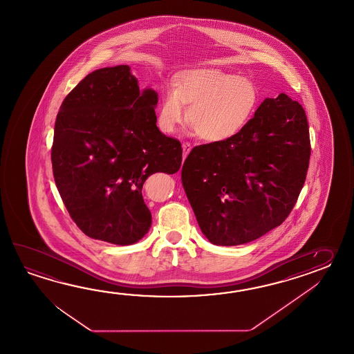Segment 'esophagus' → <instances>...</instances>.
Returning <instances> with one entry per match:
<instances>
[{"label": "esophagus", "mask_w": 354, "mask_h": 354, "mask_svg": "<svg viewBox=\"0 0 354 354\" xmlns=\"http://www.w3.org/2000/svg\"><path fill=\"white\" fill-rule=\"evenodd\" d=\"M182 151H183V159H185L187 157V154L189 153V151H191V144L187 143V142L182 144Z\"/></svg>", "instance_id": "obj_1"}]
</instances>
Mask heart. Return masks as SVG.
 Returning a JSON list of instances; mask_svg holds the SVG:
<instances>
[{
	"label": "heart",
	"instance_id": "b5f03b06",
	"mask_svg": "<svg viewBox=\"0 0 354 354\" xmlns=\"http://www.w3.org/2000/svg\"><path fill=\"white\" fill-rule=\"evenodd\" d=\"M159 102L157 124L165 134L185 120L206 142H224L241 133L256 111L258 91L248 78L215 68L183 72Z\"/></svg>",
	"mask_w": 354,
	"mask_h": 354
}]
</instances>
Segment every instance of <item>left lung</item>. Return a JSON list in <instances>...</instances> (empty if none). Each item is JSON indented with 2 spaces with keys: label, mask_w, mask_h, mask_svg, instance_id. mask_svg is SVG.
Segmentation results:
<instances>
[{
  "label": "left lung",
  "mask_w": 354,
  "mask_h": 354,
  "mask_svg": "<svg viewBox=\"0 0 354 354\" xmlns=\"http://www.w3.org/2000/svg\"><path fill=\"white\" fill-rule=\"evenodd\" d=\"M308 119L281 93L266 98L236 136L195 147L182 185L203 235L215 245H241L281 225L306 180Z\"/></svg>",
  "instance_id": "obj_1"
}]
</instances>
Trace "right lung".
Segmentation results:
<instances>
[{"instance_id": "1", "label": "right lung", "mask_w": 354, "mask_h": 354, "mask_svg": "<svg viewBox=\"0 0 354 354\" xmlns=\"http://www.w3.org/2000/svg\"><path fill=\"white\" fill-rule=\"evenodd\" d=\"M158 93L139 90L129 66L101 68L75 86L54 127V180L71 218L92 239L140 241L151 225L142 188L180 169L178 140L157 127Z\"/></svg>"}]
</instances>
